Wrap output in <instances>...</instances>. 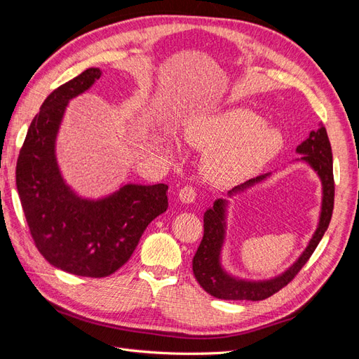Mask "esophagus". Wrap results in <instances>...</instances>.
Masks as SVG:
<instances>
[{
  "label": "esophagus",
  "instance_id": "obj_1",
  "mask_svg": "<svg viewBox=\"0 0 359 359\" xmlns=\"http://www.w3.org/2000/svg\"><path fill=\"white\" fill-rule=\"evenodd\" d=\"M178 199L182 203H191L194 199H196V190H194L191 186L182 187L178 193Z\"/></svg>",
  "mask_w": 359,
  "mask_h": 359
}]
</instances>
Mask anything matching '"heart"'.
<instances>
[{
  "label": "heart",
  "instance_id": "obj_1",
  "mask_svg": "<svg viewBox=\"0 0 359 359\" xmlns=\"http://www.w3.org/2000/svg\"><path fill=\"white\" fill-rule=\"evenodd\" d=\"M184 139L206 154L203 175L217 184L252 175L285 144L277 127L264 126L262 116L244 107L193 119L184 127Z\"/></svg>",
  "mask_w": 359,
  "mask_h": 359
}]
</instances>
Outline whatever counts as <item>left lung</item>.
<instances>
[{"label":"left lung","instance_id":"left-lung-1","mask_svg":"<svg viewBox=\"0 0 359 359\" xmlns=\"http://www.w3.org/2000/svg\"><path fill=\"white\" fill-rule=\"evenodd\" d=\"M297 153L302 154L301 158L318 173L322 182V208L319 215V223L316 232L313 233L309 245L297 262L290 265L283 274L269 280H244L226 273L222 266V247L226 236V199H217L212 208H208L203 214V238L193 257V274L198 283L210 293L211 297L219 299H248L260 301L269 298L285 287L289 281L293 280L299 269L307 264V260L320 243L325 231L328 229L331 215L334 210V175H332V151L327 135V128L320 126L318 130L310 132V136L297 147ZM271 173L248 180L235 189H232L229 196L243 193L244 190L253 187L255 184L262 182Z\"/></svg>","mask_w":359,"mask_h":359}]
</instances>
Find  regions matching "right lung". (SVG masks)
<instances>
[{
	"mask_svg": "<svg viewBox=\"0 0 359 359\" xmlns=\"http://www.w3.org/2000/svg\"><path fill=\"white\" fill-rule=\"evenodd\" d=\"M100 76V69H86L46 97L16 165L19 199L41 256L66 273L94 278L121 268L147 226L168 210L166 184H126L106 198L85 199L64 181L55 154L64 112Z\"/></svg>",
	"mask_w": 359,
	"mask_h": 359,
	"instance_id": "obj_1",
	"label": "right lung"
}]
</instances>
